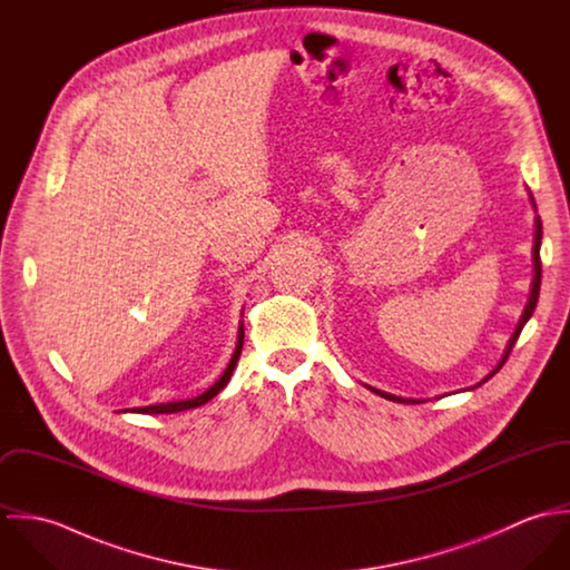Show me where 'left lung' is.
Masks as SVG:
<instances>
[{"label":"left lung","mask_w":570,"mask_h":570,"mask_svg":"<svg viewBox=\"0 0 570 570\" xmlns=\"http://www.w3.org/2000/svg\"><path fill=\"white\" fill-rule=\"evenodd\" d=\"M540 244H542V219L538 217V219H535V245H533V267H535V276H533L531 298H529V305H527V309H524V314H522V318H520V323H518L515 333L511 335V342H509V346H507V353H504L502 362L498 364V368H500V366L504 364V360L509 357V353H511V348H513L515 340L520 337V331H522V326L527 325V321L531 318V314H533V309H535V305H538V296H540V283H542V261H540ZM498 368H495V371H498ZM495 371H493V373H495ZM493 373H491V375H493ZM491 375H489V377H491ZM371 391H373V393H377V395H382V397H386V400H391V402H402V404H419V402H414V400L395 397V395H389V393H384V391H377V389H371Z\"/></svg>","instance_id":"8db88e82"}]
</instances>
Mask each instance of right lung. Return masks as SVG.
Returning <instances> with one entry per match:
<instances>
[{"label":"right lung","instance_id":"add662e5","mask_svg":"<svg viewBox=\"0 0 570 570\" xmlns=\"http://www.w3.org/2000/svg\"><path fill=\"white\" fill-rule=\"evenodd\" d=\"M242 348H244V326L239 328V342H237L235 355H233V360H230V364H228L226 373L219 377V382H217L215 386H210L206 393H202V395H199V397H195V400H186V402H170V404H156V406L134 407V412H142V414H170V412H181V410L202 406V404L210 402V400H213V397H215V395H217V393L228 384V380H230V375H233V371H235V366H237V360H239V355H242Z\"/></svg>","mask_w":570,"mask_h":570}]
</instances>
